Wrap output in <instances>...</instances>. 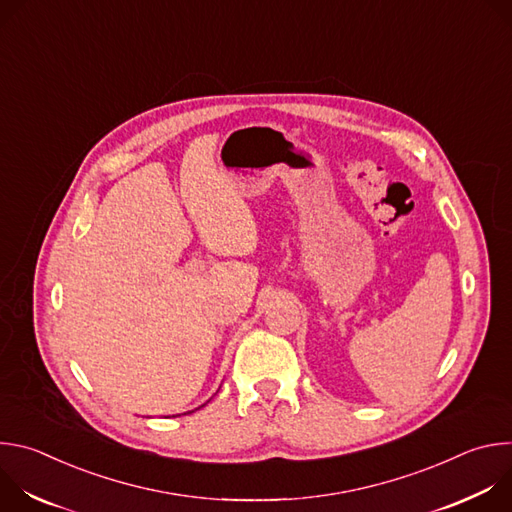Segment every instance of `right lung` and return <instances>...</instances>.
<instances>
[{
	"mask_svg": "<svg viewBox=\"0 0 512 512\" xmlns=\"http://www.w3.org/2000/svg\"><path fill=\"white\" fill-rule=\"evenodd\" d=\"M190 413H192V411H190Z\"/></svg>",
	"mask_w": 512,
	"mask_h": 512,
	"instance_id": "add662e5",
	"label": "right lung"
}]
</instances>
